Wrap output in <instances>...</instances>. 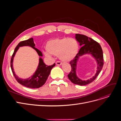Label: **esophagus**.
I'll list each match as a JSON object with an SVG mask.
<instances>
[{
  "mask_svg": "<svg viewBox=\"0 0 121 121\" xmlns=\"http://www.w3.org/2000/svg\"><path fill=\"white\" fill-rule=\"evenodd\" d=\"M56 64L57 65H61L62 64V63H61L60 61H57L56 62Z\"/></svg>",
  "mask_w": 121,
  "mask_h": 121,
  "instance_id": "1",
  "label": "esophagus"
}]
</instances>
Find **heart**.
Wrapping results in <instances>:
<instances>
[{
    "label": "heart",
    "mask_w": 121,
    "mask_h": 121,
    "mask_svg": "<svg viewBox=\"0 0 121 121\" xmlns=\"http://www.w3.org/2000/svg\"><path fill=\"white\" fill-rule=\"evenodd\" d=\"M45 52L47 57H50V54L58 56L60 59L64 61H69L76 57L79 50V44L73 38H64L48 41L47 43Z\"/></svg>",
    "instance_id": "1"
}]
</instances>
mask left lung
<instances>
[{
    "label": "left lung",
    "mask_w": 121,
    "mask_h": 121,
    "mask_svg": "<svg viewBox=\"0 0 121 121\" xmlns=\"http://www.w3.org/2000/svg\"><path fill=\"white\" fill-rule=\"evenodd\" d=\"M75 38L77 41L79 42L80 45L82 47L76 57L69 62L72 68L68 77L73 83L80 86L86 85L94 81L101 72L104 65L103 52L99 44L92 38L87 37V36L76 34ZM86 54H91L96 59L98 67L96 74L92 78L87 80H82L76 76V65L79 57L83 55Z\"/></svg>",
    "instance_id": "obj_1"
}]
</instances>
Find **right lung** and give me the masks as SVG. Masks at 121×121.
<instances>
[{"instance_id":"obj_1","label":"right lung","mask_w":121,"mask_h":121,"mask_svg":"<svg viewBox=\"0 0 121 121\" xmlns=\"http://www.w3.org/2000/svg\"><path fill=\"white\" fill-rule=\"evenodd\" d=\"M24 46L31 47L36 51L40 56L39 66L35 73L31 78L26 79L19 78L18 77L15 75L13 68V60L14 56L19 47ZM35 44L34 43L33 38L20 42L14 49L10 60V67L12 69L13 75L17 81L21 85L25 87L30 88H38L43 86L45 83L47 78H48L52 69L56 65L55 63L52 65H49V66L46 65L43 62L42 58L41 57V56H42V52L39 49L35 47Z\"/></svg>"}]
</instances>
